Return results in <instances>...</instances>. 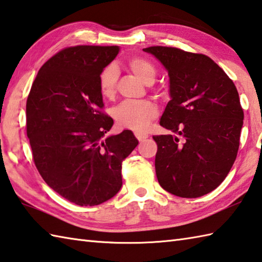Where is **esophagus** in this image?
Listing matches in <instances>:
<instances>
[{
  "instance_id": "1",
  "label": "esophagus",
  "mask_w": 262,
  "mask_h": 262,
  "mask_svg": "<svg viewBox=\"0 0 262 262\" xmlns=\"http://www.w3.org/2000/svg\"><path fill=\"white\" fill-rule=\"evenodd\" d=\"M135 135H136V137H137V139L139 140L140 142L146 140L147 138H148V135H146V133H142V132H136Z\"/></svg>"
}]
</instances>
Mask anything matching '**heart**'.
Wrapping results in <instances>:
<instances>
[{
  "label": "heart",
  "mask_w": 262,
  "mask_h": 262,
  "mask_svg": "<svg viewBox=\"0 0 262 262\" xmlns=\"http://www.w3.org/2000/svg\"><path fill=\"white\" fill-rule=\"evenodd\" d=\"M127 67L131 72L146 84H151L156 77L154 65L147 59L132 57L127 60ZM117 81V70L115 66H107L99 75V90L103 98L114 96ZM159 115V108L154 102L142 101H123L113 110L117 125L135 131H145L150 122Z\"/></svg>",
  "instance_id": "obj_1"
}]
</instances>
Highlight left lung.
Here are the masks:
<instances>
[{
  "mask_svg": "<svg viewBox=\"0 0 262 262\" xmlns=\"http://www.w3.org/2000/svg\"><path fill=\"white\" fill-rule=\"evenodd\" d=\"M144 51L161 61L170 77L171 100L160 124L176 136L152 137L157 180L179 197L209 194L225 180L237 156L244 118L237 89L205 54L170 47Z\"/></svg>",
  "mask_w": 262,
  "mask_h": 262,
  "instance_id": "1",
  "label": "left lung"
}]
</instances>
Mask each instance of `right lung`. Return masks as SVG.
Instances as JSON below:
<instances>
[{"instance_id":"obj_1","label":"right lung","mask_w":262,"mask_h":262,"mask_svg":"<svg viewBox=\"0 0 262 262\" xmlns=\"http://www.w3.org/2000/svg\"><path fill=\"white\" fill-rule=\"evenodd\" d=\"M120 48L77 46L54 54L38 71L26 103L34 163L63 199L93 206L122 187V162L139 141L130 130L108 136L99 75Z\"/></svg>"}]
</instances>
